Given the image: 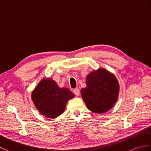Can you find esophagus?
I'll list each match as a JSON object with an SVG mask.
<instances>
[{
    "instance_id": "1",
    "label": "esophagus",
    "mask_w": 151,
    "mask_h": 151,
    "mask_svg": "<svg viewBox=\"0 0 151 151\" xmlns=\"http://www.w3.org/2000/svg\"><path fill=\"white\" fill-rule=\"evenodd\" d=\"M73 93H75V95H76V96H78L80 94V91L78 88H75L73 89Z\"/></svg>"
}]
</instances>
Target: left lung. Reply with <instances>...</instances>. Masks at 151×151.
<instances>
[{"instance_id": "obj_1", "label": "left lung", "mask_w": 151, "mask_h": 151, "mask_svg": "<svg viewBox=\"0 0 151 151\" xmlns=\"http://www.w3.org/2000/svg\"><path fill=\"white\" fill-rule=\"evenodd\" d=\"M81 95L88 109L95 113H104L113 106L119 95V84L115 76L99 69L89 74Z\"/></svg>"}]
</instances>
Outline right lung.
<instances>
[{
	"label": "right lung",
	"instance_id": "obj_1",
	"mask_svg": "<svg viewBox=\"0 0 151 151\" xmlns=\"http://www.w3.org/2000/svg\"><path fill=\"white\" fill-rule=\"evenodd\" d=\"M74 94L69 89L60 88L52 79L41 81L34 89L32 98L40 113L50 118H54L65 110L66 104Z\"/></svg>",
	"mask_w": 151,
	"mask_h": 151
}]
</instances>
